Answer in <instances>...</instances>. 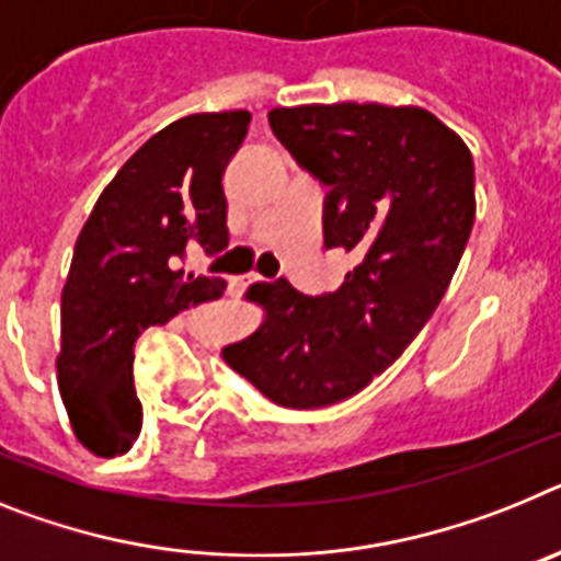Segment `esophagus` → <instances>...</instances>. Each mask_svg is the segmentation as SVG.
<instances>
[{
    "label": "esophagus",
    "instance_id": "esophagus-1",
    "mask_svg": "<svg viewBox=\"0 0 561 561\" xmlns=\"http://www.w3.org/2000/svg\"><path fill=\"white\" fill-rule=\"evenodd\" d=\"M253 282H262V276H256V274H253V276H245V279H240V282H237V290H242V287L253 285Z\"/></svg>",
    "mask_w": 561,
    "mask_h": 561
}]
</instances>
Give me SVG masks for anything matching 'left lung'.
Here are the masks:
<instances>
[{
  "mask_svg": "<svg viewBox=\"0 0 561 561\" xmlns=\"http://www.w3.org/2000/svg\"><path fill=\"white\" fill-rule=\"evenodd\" d=\"M267 121L330 188L324 245L353 253L355 267L324 296L287 279L248 287L262 324L222 347V362L279 407L319 409L392 367L437 310L474 226V163L423 106H276Z\"/></svg>",
  "mask_w": 561,
  "mask_h": 561,
  "instance_id": "1",
  "label": "left lung"
}]
</instances>
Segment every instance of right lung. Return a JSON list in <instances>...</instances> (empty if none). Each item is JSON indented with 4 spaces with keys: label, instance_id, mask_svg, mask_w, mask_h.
Returning <instances> with one entry per match:
<instances>
[{
    "label": "right lung",
    "instance_id": "right-lung-1",
    "mask_svg": "<svg viewBox=\"0 0 561 561\" xmlns=\"http://www.w3.org/2000/svg\"><path fill=\"white\" fill-rule=\"evenodd\" d=\"M251 112H197L146 140L101 192L61 290L58 392L78 443L99 457L129 451L140 432L135 339L220 299L226 279L180 267L186 251L228 245L222 188Z\"/></svg>",
    "mask_w": 561,
    "mask_h": 561
}]
</instances>
